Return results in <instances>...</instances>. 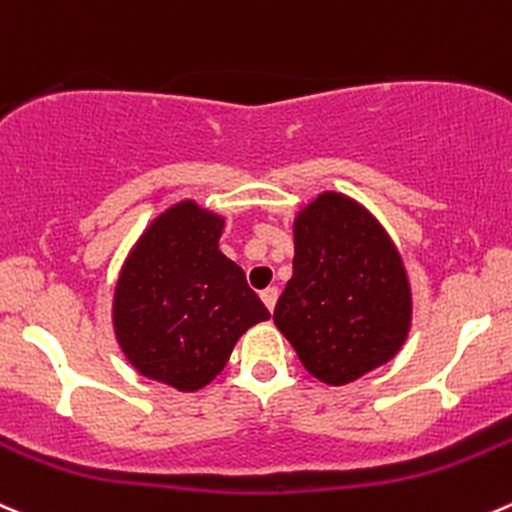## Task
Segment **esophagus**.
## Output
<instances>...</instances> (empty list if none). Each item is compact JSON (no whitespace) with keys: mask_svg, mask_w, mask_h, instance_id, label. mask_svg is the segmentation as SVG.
<instances>
[{"mask_svg":"<svg viewBox=\"0 0 512 512\" xmlns=\"http://www.w3.org/2000/svg\"><path fill=\"white\" fill-rule=\"evenodd\" d=\"M277 295H280V292H277V287H267V290H262V292H260L262 302H265V307H267V310H270V312L275 310Z\"/></svg>","mask_w":512,"mask_h":512,"instance_id":"obj_1","label":"esophagus"}]
</instances>
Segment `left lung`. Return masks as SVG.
<instances>
[{
	"instance_id": "obj_1",
	"label": "left lung",
	"mask_w": 512,
	"mask_h": 512,
	"mask_svg": "<svg viewBox=\"0 0 512 512\" xmlns=\"http://www.w3.org/2000/svg\"><path fill=\"white\" fill-rule=\"evenodd\" d=\"M292 277L275 307L277 330L310 375L347 385L405 345L413 292L385 227L350 197L322 192L292 225Z\"/></svg>"
}]
</instances>
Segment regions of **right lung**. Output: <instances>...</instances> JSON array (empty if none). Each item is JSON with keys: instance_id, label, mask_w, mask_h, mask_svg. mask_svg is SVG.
Instances as JSON below:
<instances>
[{"instance_id": "right-lung-1", "label": "right lung", "mask_w": 512, "mask_h": 512, "mask_svg": "<svg viewBox=\"0 0 512 512\" xmlns=\"http://www.w3.org/2000/svg\"><path fill=\"white\" fill-rule=\"evenodd\" d=\"M222 230L225 220L195 200L167 207L114 285L112 322L124 357L180 393L210 385L235 342L270 317L242 267L220 252Z\"/></svg>"}]
</instances>
